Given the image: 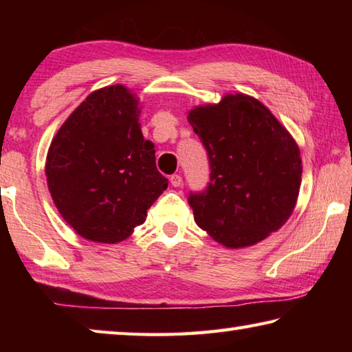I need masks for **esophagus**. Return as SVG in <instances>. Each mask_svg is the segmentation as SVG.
Here are the masks:
<instances>
[{
    "mask_svg": "<svg viewBox=\"0 0 352 352\" xmlns=\"http://www.w3.org/2000/svg\"><path fill=\"white\" fill-rule=\"evenodd\" d=\"M170 184L174 188H180V186H183V178H182V175H172L170 177Z\"/></svg>",
    "mask_w": 352,
    "mask_h": 352,
    "instance_id": "esophagus-1",
    "label": "esophagus"
}]
</instances>
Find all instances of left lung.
<instances>
[{"instance_id":"8db88e82","label":"left lung","mask_w":352,"mask_h":352,"mask_svg":"<svg viewBox=\"0 0 352 352\" xmlns=\"http://www.w3.org/2000/svg\"><path fill=\"white\" fill-rule=\"evenodd\" d=\"M188 121L208 152L211 178L189 195L201 230L226 248L252 247L294 212L302 164L294 136L248 94L194 107Z\"/></svg>"}]
</instances>
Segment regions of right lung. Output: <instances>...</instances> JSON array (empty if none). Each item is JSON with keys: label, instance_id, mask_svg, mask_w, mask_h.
I'll return each mask as SVG.
<instances>
[{"label": "right lung", "instance_id": "obj_1", "mask_svg": "<svg viewBox=\"0 0 352 352\" xmlns=\"http://www.w3.org/2000/svg\"><path fill=\"white\" fill-rule=\"evenodd\" d=\"M140 98L124 85L90 93L51 141L45 174L54 205L83 239L118 243L168 188L144 140Z\"/></svg>", "mask_w": 352, "mask_h": 352}]
</instances>
